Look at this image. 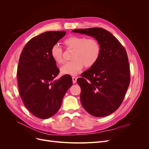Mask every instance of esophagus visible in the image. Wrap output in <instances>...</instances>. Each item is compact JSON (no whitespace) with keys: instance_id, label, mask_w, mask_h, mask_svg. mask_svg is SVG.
I'll return each instance as SVG.
<instances>
[{"instance_id":"1","label":"esophagus","mask_w":149,"mask_h":149,"mask_svg":"<svg viewBox=\"0 0 149 149\" xmlns=\"http://www.w3.org/2000/svg\"><path fill=\"white\" fill-rule=\"evenodd\" d=\"M72 80H73V83L74 84V83H76V81H77V78H76V77H72Z\"/></svg>"}]
</instances>
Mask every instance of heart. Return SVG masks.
<instances>
[{"label":"heart","mask_w":149,"mask_h":149,"mask_svg":"<svg viewBox=\"0 0 149 149\" xmlns=\"http://www.w3.org/2000/svg\"><path fill=\"white\" fill-rule=\"evenodd\" d=\"M64 43L68 48L74 49L70 61L66 63L61 68V73L71 76L79 73L84 66L90 68L96 64L101 53L100 43L95 38H86L83 36L72 35L66 38ZM62 47L59 44L52 47L50 54L53 60L58 64L64 61Z\"/></svg>","instance_id":"b5f03b06"}]
</instances>
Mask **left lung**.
<instances>
[{"label": "left lung", "mask_w": 149, "mask_h": 149, "mask_svg": "<svg viewBox=\"0 0 149 149\" xmlns=\"http://www.w3.org/2000/svg\"><path fill=\"white\" fill-rule=\"evenodd\" d=\"M72 31L93 37L101 46L100 56L96 64L77 79L81 89V104L94 117L110 115L123 102L130 83V68L125 49L113 35L104 29Z\"/></svg>", "instance_id": "left-lung-1"}]
</instances>
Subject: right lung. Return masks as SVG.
Listing matches in <instances>:
<instances>
[{
    "instance_id": "1",
    "label": "right lung",
    "mask_w": 149,
    "mask_h": 149,
    "mask_svg": "<svg viewBox=\"0 0 149 149\" xmlns=\"http://www.w3.org/2000/svg\"><path fill=\"white\" fill-rule=\"evenodd\" d=\"M65 34V31H49L36 36L25 45L19 58L17 80L21 98L26 109L40 119L56 113L73 84L68 74L54 80L60 70L50 49Z\"/></svg>"
}]
</instances>
